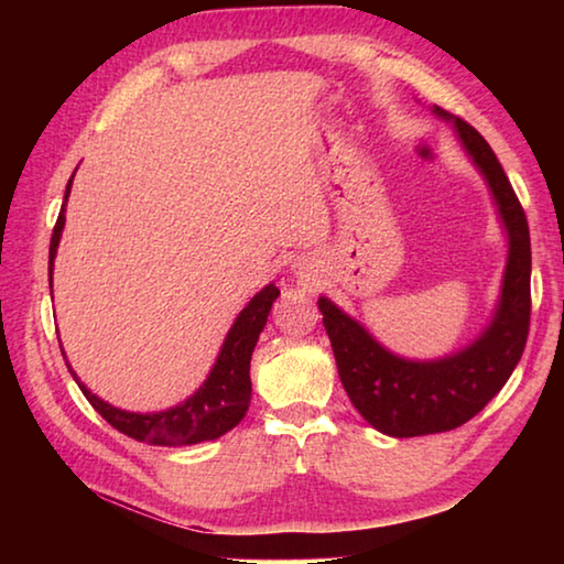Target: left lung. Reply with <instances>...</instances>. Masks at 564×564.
Returning <instances> with one entry per match:
<instances>
[{"label": "left lung", "instance_id": "8db88e82", "mask_svg": "<svg viewBox=\"0 0 564 564\" xmlns=\"http://www.w3.org/2000/svg\"><path fill=\"white\" fill-rule=\"evenodd\" d=\"M435 113L451 119L441 107H435ZM455 127L465 151L488 178L510 236L502 299L490 328L455 356L413 362L388 352L360 323L348 318L328 299H318L323 326L350 403L376 431L393 437L455 431L475 417L508 383L530 333L528 216L488 141L460 117H455Z\"/></svg>", "mask_w": 564, "mask_h": 564}]
</instances>
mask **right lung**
Segmentation results:
<instances>
[{"label": "right lung", "instance_id": "1", "mask_svg": "<svg viewBox=\"0 0 564 564\" xmlns=\"http://www.w3.org/2000/svg\"><path fill=\"white\" fill-rule=\"evenodd\" d=\"M72 178L69 184H66L64 204L59 218H56L54 224L50 243V281L56 246H59V236L64 228V208L66 196H69L72 191ZM279 293L281 291L275 289L273 283L265 285V289L261 293H256L251 303L238 313L236 323L231 330H228L224 348L218 352L212 376H208L206 383L198 388L186 403L161 410V413L141 415L104 403V400L94 395L89 388H84L79 380H76V383H79L82 393L87 395L94 410H97L111 427H117L119 433L133 437V441L151 445H196L204 441H216V437H221L224 433L241 423L248 403H251V376H248V370H251V356L256 340H259L265 326V318H269L271 313V305L279 299Z\"/></svg>", "mask_w": 564, "mask_h": 564}]
</instances>
